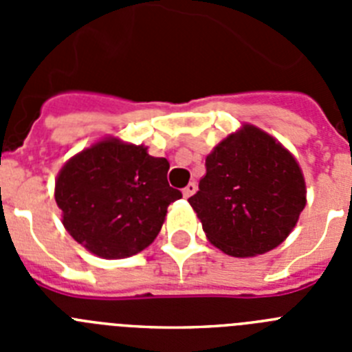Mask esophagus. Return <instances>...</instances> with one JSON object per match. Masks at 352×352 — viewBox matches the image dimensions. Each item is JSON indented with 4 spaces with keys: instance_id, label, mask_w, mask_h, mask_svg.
<instances>
[{
    "instance_id": "34e87169",
    "label": "esophagus",
    "mask_w": 352,
    "mask_h": 352,
    "mask_svg": "<svg viewBox=\"0 0 352 352\" xmlns=\"http://www.w3.org/2000/svg\"><path fill=\"white\" fill-rule=\"evenodd\" d=\"M195 190H197V185H195V183H188V185L183 188V197H185V199L192 197V195L195 194Z\"/></svg>"
}]
</instances>
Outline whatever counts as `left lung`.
<instances>
[{
	"mask_svg": "<svg viewBox=\"0 0 352 352\" xmlns=\"http://www.w3.org/2000/svg\"><path fill=\"white\" fill-rule=\"evenodd\" d=\"M211 245L232 257L276 248L307 204L300 164L282 142L245 123L214 146L188 199Z\"/></svg>",
	"mask_w": 352,
	"mask_h": 352,
	"instance_id": "left-lung-1",
	"label": "left lung"
}]
</instances>
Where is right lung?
<instances>
[{"label": "right lung", "mask_w": 352, "mask_h": 352, "mask_svg": "<svg viewBox=\"0 0 352 352\" xmlns=\"http://www.w3.org/2000/svg\"><path fill=\"white\" fill-rule=\"evenodd\" d=\"M169 162L148 146L109 135L68 158L58 173L54 199L68 234L93 256H135L160 232L182 192L167 183Z\"/></svg>", "instance_id": "1"}]
</instances>
